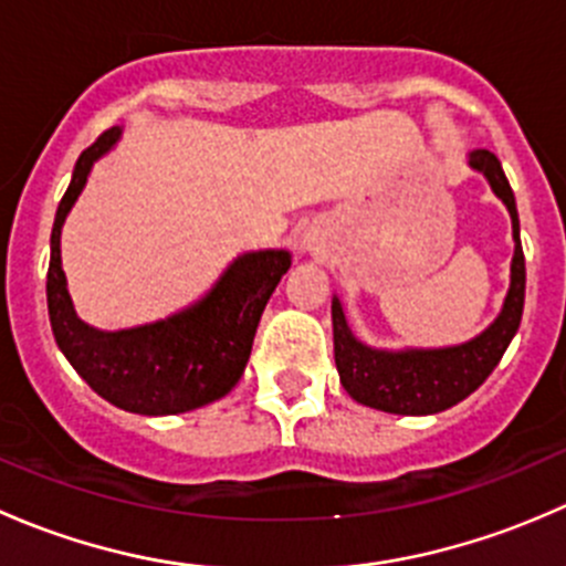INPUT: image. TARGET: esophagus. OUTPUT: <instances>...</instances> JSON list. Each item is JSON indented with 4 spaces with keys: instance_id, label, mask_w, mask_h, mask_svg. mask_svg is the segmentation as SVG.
I'll list each match as a JSON object with an SVG mask.
<instances>
[{
    "instance_id": "34e87169",
    "label": "esophagus",
    "mask_w": 566,
    "mask_h": 566,
    "mask_svg": "<svg viewBox=\"0 0 566 566\" xmlns=\"http://www.w3.org/2000/svg\"><path fill=\"white\" fill-rule=\"evenodd\" d=\"M301 247H304V251H312V254H317L319 249H323V241H319V235L315 230H306L304 232V241H301Z\"/></svg>"
}]
</instances>
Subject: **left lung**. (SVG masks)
Instances as JSON below:
<instances>
[{"label":"left lung","mask_w":566,"mask_h":566,"mask_svg":"<svg viewBox=\"0 0 566 566\" xmlns=\"http://www.w3.org/2000/svg\"><path fill=\"white\" fill-rule=\"evenodd\" d=\"M468 167L488 177L495 197L506 205L512 216V256L510 293H506L501 315L471 342L452 347H408V350H378L356 339L347 325L342 301H331L334 319V358L345 391L367 408L386 410L399 416H427L452 408L468 394L476 391L488 380L495 364L510 347L512 336L523 317L526 298V256L521 247V221H517L515 193L506 180L501 161L490 150H473Z\"/></svg>","instance_id":"obj_1"}]
</instances>
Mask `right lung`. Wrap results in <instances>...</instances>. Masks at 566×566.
<instances>
[{
  "label": "right lung",
  "mask_w": 566,
  "mask_h": 566,
  "mask_svg": "<svg viewBox=\"0 0 566 566\" xmlns=\"http://www.w3.org/2000/svg\"><path fill=\"white\" fill-rule=\"evenodd\" d=\"M108 128L78 156L56 208L45 298L54 339L71 367L106 402L142 416H172L216 402L241 380L262 310L287 273L290 251L265 249L235 256L213 287L167 319L125 331H98L76 317L62 271L60 235L93 164L117 145Z\"/></svg>",
  "instance_id": "obj_1"
}]
</instances>
